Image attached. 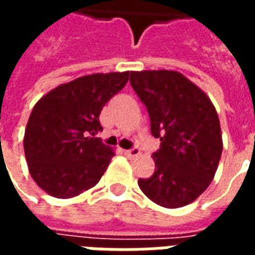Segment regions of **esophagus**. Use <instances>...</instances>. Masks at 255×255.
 I'll return each mask as SVG.
<instances>
[{
    "label": "esophagus",
    "mask_w": 255,
    "mask_h": 255,
    "mask_svg": "<svg viewBox=\"0 0 255 255\" xmlns=\"http://www.w3.org/2000/svg\"><path fill=\"white\" fill-rule=\"evenodd\" d=\"M124 154L127 155L128 158H135V157H138L140 154V150L138 147H133V149L129 150H124Z\"/></svg>",
    "instance_id": "1"
}]
</instances>
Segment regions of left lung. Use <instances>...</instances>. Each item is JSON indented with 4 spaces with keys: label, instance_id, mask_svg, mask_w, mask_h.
<instances>
[{
    "label": "left lung",
    "instance_id": "1",
    "mask_svg": "<svg viewBox=\"0 0 255 255\" xmlns=\"http://www.w3.org/2000/svg\"><path fill=\"white\" fill-rule=\"evenodd\" d=\"M129 82L143 102L150 128L161 142L155 169L138 184L160 206L194 202L212 183L223 151L216 108L202 90L176 71H132Z\"/></svg>",
    "mask_w": 255,
    "mask_h": 255
}]
</instances>
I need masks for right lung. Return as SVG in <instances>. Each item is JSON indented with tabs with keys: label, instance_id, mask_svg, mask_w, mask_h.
<instances>
[{
	"label": "right lung",
	"instance_id": "right-lung-1",
	"mask_svg": "<svg viewBox=\"0 0 255 255\" xmlns=\"http://www.w3.org/2000/svg\"><path fill=\"white\" fill-rule=\"evenodd\" d=\"M128 78V71L86 75L36 102L23 143L31 177L49 195L73 198L100 182L115 155L95 136L101 111Z\"/></svg>",
	"mask_w": 255,
	"mask_h": 255
}]
</instances>
